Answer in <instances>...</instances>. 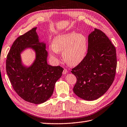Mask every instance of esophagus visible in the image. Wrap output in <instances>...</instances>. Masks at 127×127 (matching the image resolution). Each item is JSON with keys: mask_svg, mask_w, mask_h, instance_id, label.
<instances>
[{"mask_svg": "<svg viewBox=\"0 0 127 127\" xmlns=\"http://www.w3.org/2000/svg\"><path fill=\"white\" fill-rule=\"evenodd\" d=\"M67 72H68V70H67L66 69H64V70H63V73L64 74H66Z\"/></svg>", "mask_w": 127, "mask_h": 127, "instance_id": "1", "label": "esophagus"}]
</instances>
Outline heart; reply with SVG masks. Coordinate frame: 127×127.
Masks as SVG:
<instances>
[{
	"instance_id": "1",
	"label": "heart",
	"mask_w": 127,
	"mask_h": 127,
	"mask_svg": "<svg viewBox=\"0 0 127 127\" xmlns=\"http://www.w3.org/2000/svg\"><path fill=\"white\" fill-rule=\"evenodd\" d=\"M88 49V41L86 36L71 32L56 36L49 47V52L51 57L58 61V51H62L64 62L75 66L85 58Z\"/></svg>"
}]
</instances>
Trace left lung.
<instances>
[{
  "instance_id": "left-lung-1",
  "label": "left lung",
  "mask_w": 127,
  "mask_h": 127,
  "mask_svg": "<svg viewBox=\"0 0 127 127\" xmlns=\"http://www.w3.org/2000/svg\"><path fill=\"white\" fill-rule=\"evenodd\" d=\"M117 64L115 47L105 33L95 28L88 36L85 58L71 71L77 78L74 93L89 101L100 98L114 80Z\"/></svg>"
}]
</instances>
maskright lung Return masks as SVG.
I'll list each match as a JSON object with an SVG mask.
<instances>
[{"label": "right lung", "instance_id": "1", "mask_svg": "<svg viewBox=\"0 0 127 127\" xmlns=\"http://www.w3.org/2000/svg\"><path fill=\"white\" fill-rule=\"evenodd\" d=\"M37 28L17 38L7 56L6 71L13 88L25 101L34 104L45 102L53 94L63 68L47 64L46 44L39 42ZM27 47L36 52V59L29 67L22 64L20 53Z\"/></svg>", "mask_w": 127, "mask_h": 127}]
</instances>
